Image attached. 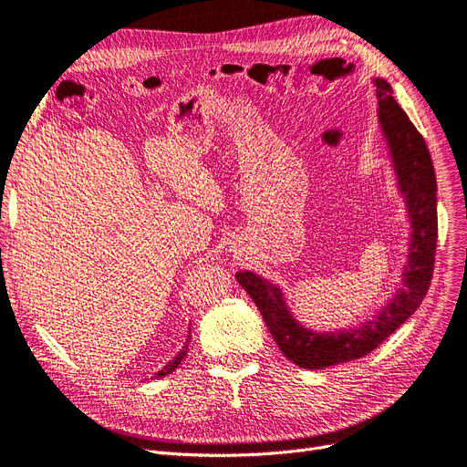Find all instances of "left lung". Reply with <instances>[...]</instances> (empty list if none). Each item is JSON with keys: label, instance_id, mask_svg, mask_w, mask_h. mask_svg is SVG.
Listing matches in <instances>:
<instances>
[{"label": "left lung", "instance_id": "left-lung-1", "mask_svg": "<svg viewBox=\"0 0 467 467\" xmlns=\"http://www.w3.org/2000/svg\"><path fill=\"white\" fill-rule=\"evenodd\" d=\"M377 120L389 150L396 188L404 198L410 223L408 260L402 285L371 316L350 329L314 331L290 312L285 292L254 271H236V281L260 309L267 329L283 354L304 369H323L368 356L404 325L420 304L433 277L437 250V179L423 136L411 125L404 109L392 98L385 78L373 77Z\"/></svg>", "mask_w": 467, "mask_h": 467}]
</instances>
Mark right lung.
<instances>
[{
  "label": "right lung",
  "mask_w": 467,
  "mask_h": 467,
  "mask_svg": "<svg viewBox=\"0 0 467 467\" xmlns=\"http://www.w3.org/2000/svg\"><path fill=\"white\" fill-rule=\"evenodd\" d=\"M188 342H190V335H188V337H186V340H184V347H182V350H181L175 358H172L163 369H160L158 373H155L151 379H160V377H165L167 373H172V371H175V369L179 368L181 361H182V358H184V356H186V352H188Z\"/></svg>",
  "instance_id": "add662e5"
}]
</instances>
